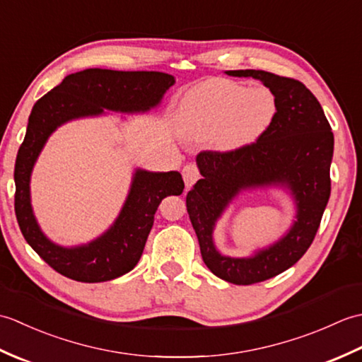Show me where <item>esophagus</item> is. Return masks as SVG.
<instances>
[{
    "mask_svg": "<svg viewBox=\"0 0 362 362\" xmlns=\"http://www.w3.org/2000/svg\"><path fill=\"white\" fill-rule=\"evenodd\" d=\"M182 175H183V180H185V185L187 188H189L191 185H193L194 182H197L199 179H201V171H199L197 165L194 163H188L183 166L182 169Z\"/></svg>",
    "mask_w": 362,
    "mask_h": 362,
    "instance_id": "obj_1",
    "label": "esophagus"
}]
</instances>
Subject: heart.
<instances>
[{
  "label": "heart",
  "instance_id": "obj_1",
  "mask_svg": "<svg viewBox=\"0 0 362 362\" xmlns=\"http://www.w3.org/2000/svg\"><path fill=\"white\" fill-rule=\"evenodd\" d=\"M276 112L266 87L247 88L228 79L199 83L183 99L180 126L189 138L214 135L221 149H241L266 132Z\"/></svg>",
  "mask_w": 362,
  "mask_h": 362
}]
</instances>
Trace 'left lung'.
Returning a JSON list of instances; mask_svg holds the SVG:
<instances>
[{
    "instance_id": "8db88e82",
    "label": "left lung",
    "mask_w": 362,
    "mask_h": 362,
    "mask_svg": "<svg viewBox=\"0 0 362 362\" xmlns=\"http://www.w3.org/2000/svg\"><path fill=\"white\" fill-rule=\"evenodd\" d=\"M226 73L259 79L274 93L276 112L257 141L235 151L199 152L202 179L187 194V210L206 267L222 280L247 286L294 266L314 241L332 191L334 136L316 96L300 81L263 70ZM269 182H284L296 194V224L280 243L253 259L219 256L211 232L221 210L241 189Z\"/></svg>"
}]
</instances>
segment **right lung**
Masks as SVG:
<instances>
[{
	"label": "right lung",
	"instance_id": "right-lung-1",
	"mask_svg": "<svg viewBox=\"0 0 362 362\" xmlns=\"http://www.w3.org/2000/svg\"><path fill=\"white\" fill-rule=\"evenodd\" d=\"M173 83L174 78L166 73L90 68L66 76L34 104L15 161V214L28 244L56 272L76 281L98 283L132 271L141 258L161 199L182 194L185 183L177 171H136L124 209L109 232L82 247H59L40 232L29 202V175L45 141L68 119L99 115L104 109L149 110Z\"/></svg>",
	"mask_w": 362,
	"mask_h": 362
}]
</instances>
